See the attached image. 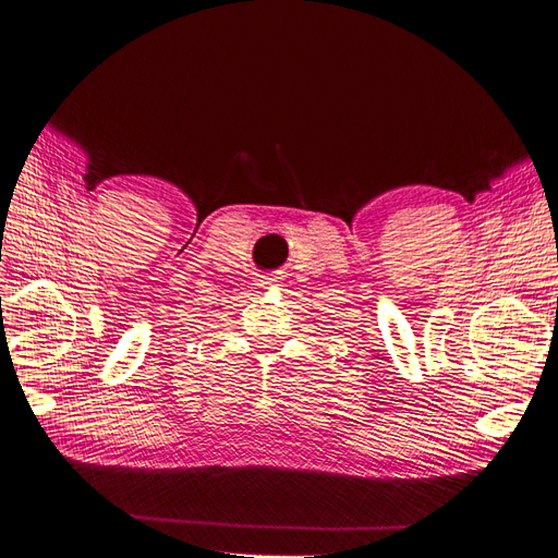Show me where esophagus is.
<instances>
[{
    "instance_id": "esophagus-1",
    "label": "esophagus",
    "mask_w": 558,
    "mask_h": 558,
    "mask_svg": "<svg viewBox=\"0 0 558 558\" xmlns=\"http://www.w3.org/2000/svg\"><path fill=\"white\" fill-rule=\"evenodd\" d=\"M276 284H280V278H276V276H266V278L262 280V288H266V290L276 288Z\"/></svg>"
}]
</instances>
